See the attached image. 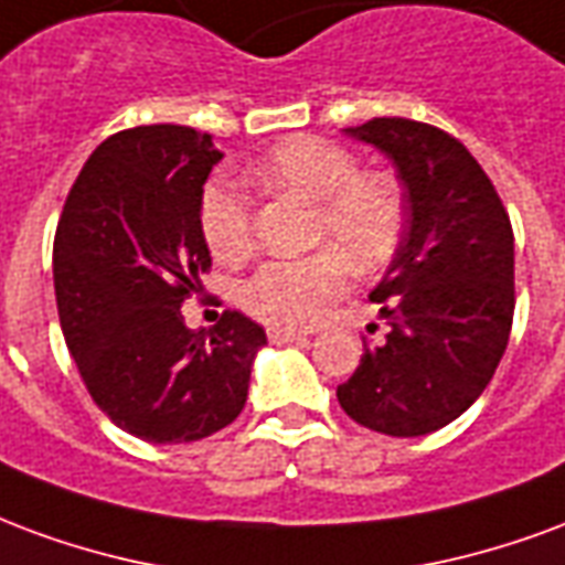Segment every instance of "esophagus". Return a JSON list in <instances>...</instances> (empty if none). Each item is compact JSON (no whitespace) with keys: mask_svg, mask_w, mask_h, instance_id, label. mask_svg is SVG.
<instances>
[{"mask_svg":"<svg viewBox=\"0 0 565 565\" xmlns=\"http://www.w3.org/2000/svg\"><path fill=\"white\" fill-rule=\"evenodd\" d=\"M307 333H300V331H291V328H267V340L270 343H298V340H303Z\"/></svg>","mask_w":565,"mask_h":565,"instance_id":"esophagus-1","label":"esophagus"}]
</instances>
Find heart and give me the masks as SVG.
Returning a JSON list of instances; mask_svg holds the SVG:
<instances>
[{
	"label": "heart",
	"mask_w": 565,
	"mask_h": 565,
	"mask_svg": "<svg viewBox=\"0 0 565 565\" xmlns=\"http://www.w3.org/2000/svg\"><path fill=\"white\" fill-rule=\"evenodd\" d=\"M267 195L312 204L307 243L322 246L300 258H274L241 282L243 310L277 328L322 322L358 277L379 274L397 255L406 232V195L388 171L358 168L340 143L295 135L246 168ZM198 225L216 262L237 265L255 249V216L241 189L213 180L201 192Z\"/></svg>",
	"instance_id": "heart-1"
}]
</instances>
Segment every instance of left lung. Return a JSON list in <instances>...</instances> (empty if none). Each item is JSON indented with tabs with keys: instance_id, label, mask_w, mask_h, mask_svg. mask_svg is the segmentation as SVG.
<instances>
[{
	"instance_id": "obj_1",
	"label": "left lung",
	"mask_w": 565,
	"mask_h": 565,
	"mask_svg": "<svg viewBox=\"0 0 565 565\" xmlns=\"http://www.w3.org/2000/svg\"><path fill=\"white\" fill-rule=\"evenodd\" d=\"M397 164L406 232L370 300L388 333L364 345L337 401L376 434L424 436L488 388L514 316V234L491 177L455 135L406 117L352 129Z\"/></svg>"
}]
</instances>
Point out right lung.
I'll use <instances>...</instances> for the list:
<instances>
[{
    "mask_svg": "<svg viewBox=\"0 0 565 565\" xmlns=\"http://www.w3.org/2000/svg\"><path fill=\"white\" fill-rule=\"evenodd\" d=\"M222 152L189 126H135L86 159L53 237V288L89 397L126 434L174 446L241 415L262 324L225 310L189 331L210 253L198 204Z\"/></svg>",
    "mask_w": 565,
    "mask_h": 565,
    "instance_id": "obj_1",
    "label": "right lung"
}]
</instances>
